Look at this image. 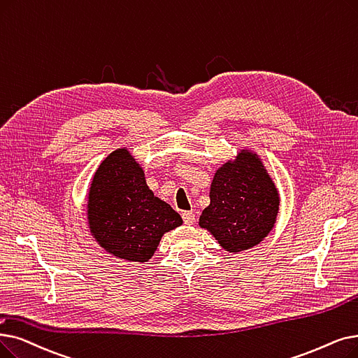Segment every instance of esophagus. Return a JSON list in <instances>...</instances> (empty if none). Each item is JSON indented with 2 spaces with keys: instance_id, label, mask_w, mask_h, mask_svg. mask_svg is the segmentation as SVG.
I'll return each instance as SVG.
<instances>
[{
  "instance_id": "obj_1",
  "label": "esophagus",
  "mask_w": 358,
  "mask_h": 358,
  "mask_svg": "<svg viewBox=\"0 0 358 358\" xmlns=\"http://www.w3.org/2000/svg\"><path fill=\"white\" fill-rule=\"evenodd\" d=\"M182 221L185 225H193L196 221V216L193 212H182Z\"/></svg>"
}]
</instances>
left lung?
Listing matches in <instances>:
<instances>
[{
  "label": "left lung",
  "instance_id": "8db88e82",
  "mask_svg": "<svg viewBox=\"0 0 358 358\" xmlns=\"http://www.w3.org/2000/svg\"><path fill=\"white\" fill-rule=\"evenodd\" d=\"M210 203L199 225L208 229L229 253L248 250L272 231L279 210V193L259 155L241 149L234 161L216 169Z\"/></svg>",
  "mask_w": 358,
  "mask_h": 358
}]
</instances>
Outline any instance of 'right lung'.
Here are the masks:
<instances>
[{
    "label": "right lung",
    "mask_w": 358,
    "mask_h": 358,
    "mask_svg": "<svg viewBox=\"0 0 358 358\" xmlns=\"http://www.w3.org/2000/svg\"><path fill=\"white\" fill-rule=\"evenodd\" d=\"M92 237L110 255L148 262L165 232L182 224L181 216L149 190L142 166L126 149L101 162L87 194Z\"/></svg>",
    "instance_id": "1"
}]
</instances>
